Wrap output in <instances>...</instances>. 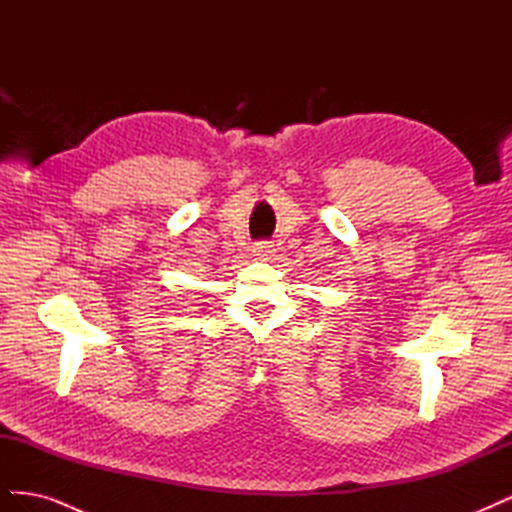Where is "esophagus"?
Returning <instances> with one entry per match:
<instances>
[{
  "label": "esophagus",
  "mask_w": 512,
  "mask_h": 512,
  "mask_svg": "<svg viewBox=\"0 0 512 512\" xmlns=\"http://www.w3.org/2000/svg\"><path fill=\"white\" fill-rule=\"evenodd\" d=\"M252 252H254V256H258V258H269V256L275 254L271 241H258V243H254Z\"/></svg>",
  "instance_id": "obj_1"
}]
</instances>
